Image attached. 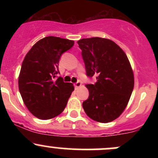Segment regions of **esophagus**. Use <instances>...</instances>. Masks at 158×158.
Returning <instances> with one entry per match:
<instances>
[{
  "label": "esophagus",
  "instance_id": "obj_1",
  "mask_svg": "<svg viewBox=\"0 0 158 158\" xmlns=\"http://www.w3.org/2000/svg\"><path fill=\"white\" fill-rule=\"evenodd\" d=\"M81 85H82V83H81V82H79V81H78V82H76V83L74 84V85L76 88H78V87L81 86Z\"/></svg>",
  "mask_w": 158,
  "mask_h": 158
}]
</instances>
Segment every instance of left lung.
I'll list each match as a JSON object with an SVG mask.
<instances>
[{"label":"left lung","mask_w":158,"mask_h":158,"mask_svg":"<svg viewBox=\"0 0 158 158\" xmlns=\"http://www.w3.org/2000/svg\"><path fill=\"white\" fill-rule=\"evenodd\" d=\"M86 76L89 96L82 102L87 115L101 123L112 122L126 108L134 89V74L126 54L112 40L101 37L78 41Z\"/></svg>","instance_id":"8db88e82"}]
</instances>
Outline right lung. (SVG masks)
<instances>
[{"mask_svg":"<svg viewBox=\"0 0 158 158\" xmlns=\"http://www.w3.org/2000/svg\"><path fill=\"white\" fill-rule=\"evenodd\" d=\"M74 41L47 36L36 42L27 53L18 79L19 91L28 110L42 120L59 115L66 108L74 86L56 78L59 62Z\"/></svg>","mask_w":158,"mask_h":158,"instance_id":"right-lung-1","label":"right lung"}]
</instances>
